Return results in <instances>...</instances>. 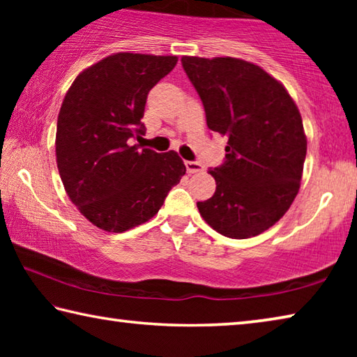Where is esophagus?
<instances>
[{
	"label": "esophagus",
	"instance_id": "esophagus-1",
	"mask_svg": "<svg viewBox=\"0 0 357 357\" xmlns=\"http://www.w3.org/2000/svg\"><path fill=\"white\" fill-rule=\"evenodd\" d=\"M185 170H187V173H200V172H203V167H202V164H198V162L185 160Z\"/></svg>",
	"mask_w": 357,
	"mask_h": 357
}]
</instances>
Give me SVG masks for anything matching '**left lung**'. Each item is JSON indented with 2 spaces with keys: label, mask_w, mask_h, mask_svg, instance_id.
<instances>
[{
  "label": "left lung",
  "mask_w": 357,
  "mask_h": 357,
  "mask_svg": "<svg viewBox=\"0 0 357 357\" xmlns=\"http://www.w3.org/2000/svg\"><path fill=\"white\" fill-rule=\"evenodd\" d=\"M211 130L228 137L225 162L209 170L214 195L197 206L227 238L266 231L298 195L307 154L301 113L285 86L238 58H181Z\"/></svg>",
  "instance_id": "obj_1"
}]
</instances>
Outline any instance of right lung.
<instances>
[{"label":"right lung","instance_id":"add662e5","mask_svg":"<svg viewBox=\"0 0 357 357\" xmlns=\"http://www.w3.org/2000/svg\"><path fill=\"white\" fill-rule=\"evenodd\" d=\"M176 56L116 53L78 75L56 126V164L70 202L98 228L123 233L148 222L185 174L178 153L130 144L144 134L151 88Z\"/></svg>","mask_w":357,"mask_h":357}]
</instances>
